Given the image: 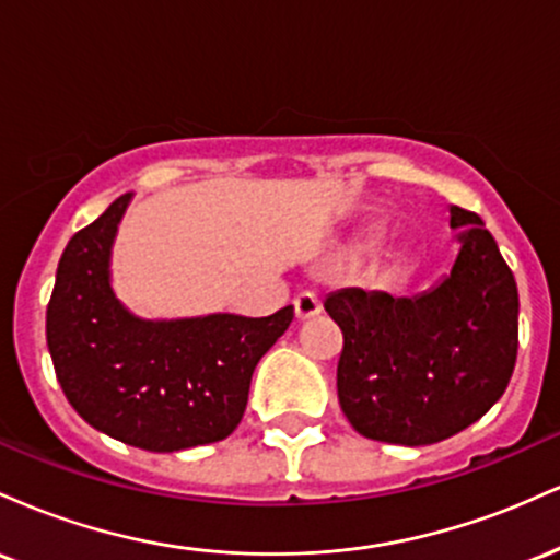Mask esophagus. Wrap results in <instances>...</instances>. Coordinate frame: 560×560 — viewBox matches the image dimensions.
Masks as SVG:
<instances>
[{"label": "esophagus", "instance_id": "34e87169", "mask_svg": "<svg viewBox=\"0 0 560 560\" xmlns=\"http://www.w3.org/2000/svg\"><path fill=\"white\" fill-rule=\"evenodd\" d=\"M318 313H320V302H318L316 294L302 292V294H298V298H294V318H298V320H307V318L318 316Z\"/></svg>", "mask_w": 560, "mask_h": 560}]
</instances>
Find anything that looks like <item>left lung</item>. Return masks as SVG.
Returning a JSON list of instances; mask_svg holds the SVG:
<instances>
[{"instance_id":"left-lung-1","label":"left lung","mask_w":560,"mask_h":560,"mask_svg":"<svg viewBox=\"0 0 560 560\" xmlns=\"http://www.w3.org/2000/svg\"><path fill=\"white\" fill-rule=\"evenodd\" d=\"M460 253L432 292L392 298L342 289L324 307L342 329L337 395L358 434L434 445L503 397L518 352V289L471 210L450 208Z\"/></svg>"}]
</instances>
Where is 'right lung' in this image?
<instances>
[{
  "instance_id": "right-lung-1",
  "label": "right lung",
  "mask_w": 560,
  "mask_h": 560,
  "mask_svg": "<svg viewBox=\"0 0 560 560\" xmlns=\"http://www.w3.org/2000/svg\"><path fill=\"white\" fill-rule=\"evenodd\" d=\"M131 195L75 231L47 305L57 382L83 421L126 445L176 450L226 440L247 408L255 365L289 329L268 318L139 320L110 289V244Z\"/></svg>"
}]
</instances>
